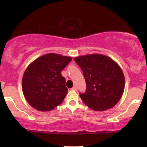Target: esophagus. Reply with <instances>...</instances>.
Wrapping results in <instances>:
<instances>
[{
    "mask_svg": "<svg viewBox=\"0 0 147 147\" xmlns=\"http://www.w3.org/2000/svg\"><path fill=\"white\" fill-rule=\"evenodd\" d=\"M72 90H77V86H74L73 87H72Z\"/></svg>",
    "mask_w": 147,
    "mask_h": 147,
    "instance_id": "obj_1",
    "label": "esophagus"
}]
</instances>
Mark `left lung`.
<instances>
[{
  "mask_svg": "<svg viewBox=\"0 0 147 147\" xmlns=\"http://www.w3.org/2000/svg\"><path fill=\"white\" fill-rule=\"evenodd\" d=\"M74 60L82 69L86 84L85 92L79 94L84 104L97 111L115 106L124 90V76L118 64L98 54L76 57Z\"/></svg>",
  "mask_w": 147,
  "mask_h": 147,
  "instance_id": "left-lung-1",
  "label": "left lung"
}]
</instances>
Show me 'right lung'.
I'll return each instance as SVG.
<instances>
[{
  "label": "right lung",
  "mask_w": 147,
  "mask_h": 147,
  "mask_svg": "<svg viewBox=\"0 0 147 147\" xmlns=\"http://www.w3.org/2000/svg\"><path fill=\"white\" fill-rule=\"evenodd\" d=\"M70 57L49 53L30 63L24 72L22 89L27 102L40 111H50L63 102L68 93L61 71Z\"/></svg>",
  "instance_id": "obj_1"
}]
</instances>
